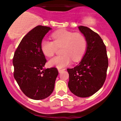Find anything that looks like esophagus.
Returning a JSON list of instances; mask_svg holds the SVG:
<instances>
[{"mask_svg": "<svg viewBox=\"0 0 121 121\" xmlns=\"http://www.w3.org/2000/svg\"><path fill=\"white\" fill-rule=\"evenodd\" d=\"M64 70H65L64 69H58V72H59V73H61L62 71H63Z\"/></svg>", "mask_w": 121, "mask_h": 121, "instance_id": "esophagus-1", "label": "esophagus"}]
</instances>
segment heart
I'll list each match as a JSON object with an SVG mask.
<instances>
[{
  "label": "heart",
  "mask_w": 121,
  "mask_h": 121,
  "mask_svg": "<svg viewBox=\"0 0 121 121\" xmlns=\"http://www.w3.org/2000/svg\"><path fill=\"white\" fill-rule=\"evenodd\" d=\"M53 41L43 39L41 42L42 53L47 57H52L57 48L61 47L62 55L52 58L48 61L51 66L61 68L70 64L71 60L78 62L82 58L86 50L87 41L84 35L67 30H60L52 33Z\"/></svg>",
  "instance_id": "1"
}]
</instances>
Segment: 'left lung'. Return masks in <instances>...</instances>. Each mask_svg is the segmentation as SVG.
Here are the masks:
<instances>
[{
	"label": "left lung",
	"instance_id": "1",
	"mask_svg": "<svg viewBox=\"0 0 121 121\" xmlns=\"http://www.w3.org/2000/svg\"><path fill=\"white\" fill-rule=\"evenodd\" d=\"M79 30L87 41L85 55L79 64L68 68V86L72 93L80 97L94 94L104 84L107 77L108 59L102 39L90 28L80 26Z\"/></svg>",
	"mask_w": 121,
	"mask_h": 121
}]
</instances>
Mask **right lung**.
I'll list each match as a JSON object with an SVG mask.
<instances>
[{
	"label": "right lung",
	"instance_id": "1",
	"mask_svg": "<svg viewBox=\"0 0 121 121\" xmlns=\"http://www.w3.org/2000/svg\"><path fill=\"white\" fill-rule=\"evenodd\" d=\"M51 28L37 26L20 41L13 58V75L22 92L35 100L51 95L58 74L56 67L44 69L47 62L41 50V42Z\"/></svg>",
	"mask_w": 121,
	"mask_h": 121
}]
</instances>
